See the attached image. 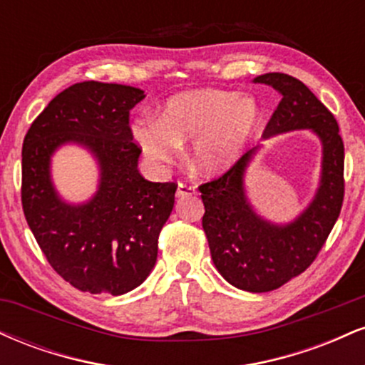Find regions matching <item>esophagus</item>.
Returning a JSON list of instances; mask_svg holds the SVG:
<instances>
[{
  "mask_svg": "<svg viewBox=\"0 0 365 365\" xmlns=\"http://www.w3.org/2000/svg\"><path fill=\"white\" fill-rule=\"evenodd\" d=\"M194 194H195V187L187 185V183H182V182L177 185V197H188Z\"/></svg>",
  "mask_w": 365,
  "mask_h": 365,
  "instance_id": "obj_1",
  "label": "esophagus"
}]
</instances>
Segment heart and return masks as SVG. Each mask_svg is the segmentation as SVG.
I'll return each instance as SVG.
<instances>
[{
  "label": "heart",
  "instance_id": "heart-1",
  "mask_svg": "<svg viewBox=\"0 0 365 365\" xmlns=\"http://www.w3.org/2000/svg\"><path fill=\"white\" fill-rule=\"evenodd\" d=\"M261 108L252 96L225 89H188L173 94L161 116L132 121L130 133L153 165H170L190 142V165L204 175L225 173L252 142Z\"/></svg>",
  "mask_w": 365,
  "mask_h": 365
}]
</instances>
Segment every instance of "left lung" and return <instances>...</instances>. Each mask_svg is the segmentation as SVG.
Listing matches in <instances>:
<instances>
[{"instance_id":"obj_1","label":"left lung","mask_w":365,"mask_h":365,"mask_svg":"<svg viewBox=\"0 0 365 365\" xmlns=\"http://www.w3.org/2000/svg\"><path fill=\"white\" fill-rule=\"evenodd\" d=\"M252 82L273 87L282 96L262 133L264 140L309 130L321 142L316 192L288 221L262 216L247 190V171L262 144L244 154L223 177L199 187L206 209L202 228L217 273L238 290L262 293L304 273L324 245L341 211L345 149L334 116L299 78L274 72L259 75Z\"/></svg>"}]
</instances>
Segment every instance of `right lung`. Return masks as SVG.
I'll return each mask as SVG.
<instances>
[{
    "label": "right lung",
    "mask_w": 365,
    "mask_h": 365,
    "mask_svg": "<svg viewBox=\"0 0 365 365\" xmlns=\"http://www.w3.org/2000/svg\"><path fill=\"white\" fill-rule=\"evenodd\" d=\"M145 98L139 87L78 82L34 120L22 148V206L53 269L89 293L123 295L153 271L158 237L175 204V183L139 173L128 115ZM65 145L86 148L98 166L95 194L66 201L53 185L52 156Z\"/></svg>",
    "instance_id": "1"
}]
</instances>
